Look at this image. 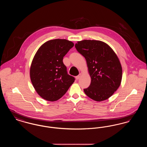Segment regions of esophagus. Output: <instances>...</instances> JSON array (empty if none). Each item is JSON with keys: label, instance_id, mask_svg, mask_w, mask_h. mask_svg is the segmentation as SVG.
<instances>
[{"label": "esophagus", "instance_id": "1", "mask_svg": "<svg viewBox=\"0 0 147 147\" xmlns=\"http://www.w3.org/2000/svg\"><path fill=\"white\" fill-rule=\"evenodd\" d=\"M81 76H82V74H79L78 76H77V77H76V79H79L80 77H81Z\"/></svg>", "mask_w": 147, "mask_h": 147}]
</instances>
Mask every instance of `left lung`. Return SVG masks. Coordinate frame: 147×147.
<instances>
[{
	"label": "left lung",
	"mask_w": 147,
	"mask_h": 147,
	"mask_svg": "<svg viewBox=\"0 0 147 147\" xmlns=\"http://www.w3.org/2000/svg\"><path fill=\"white\" fill-rule=\"evenodd\" d=\"M75 47L84 56L91 78L90 86L84 89L85 94L96 101L111 97L121 85L122 69L119 58L105 42L84 40Z\"/></svg>",
	"instance_id": "8db88e82"
}]
</instances>
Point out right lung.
<instances>
[{
  "label": "right lung",
  "mask_w": 147,
  "mask_h": 147,
  "mask_svg": "<svg viewBox=\"0 0 147 147\" xmlns=\"http://www.w3.org/2000/svg\"><path fill=\"white\" fill-rule=\"evenodd\" d=\"M65 39L51 40L37 50L30 69L31 83L37 93L43 99L55 101L62 98L74 82L67 73L63 57L74 46Z\"/></svg>",
  "instance_id": "right-lung-1"
}]
</instances>
